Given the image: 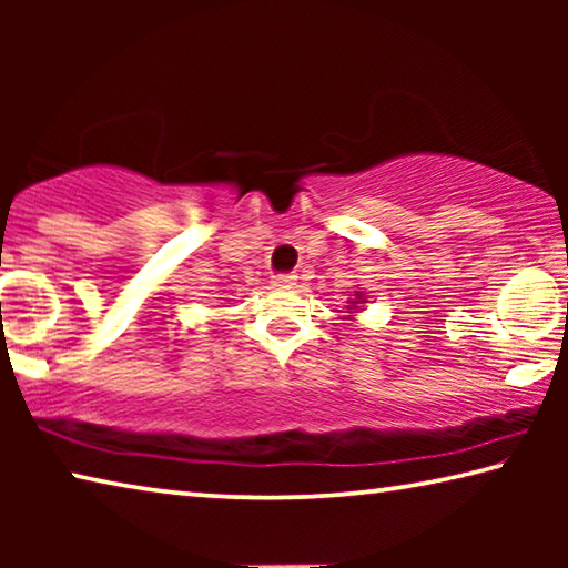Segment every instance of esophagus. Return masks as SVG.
<instances>
[{
  "instance_id": "obj_1",
  "label": "esophagus",
  "mask_w": 568,
  "mask_h": 568,
  "mask_svg": "<svg viewBox=\"0 0 568 568\" xmlns=\"http://www.w3.org/2000/svg\"><path fill=\"white\" fill-rule=\"evenodd\" d=\"M295 281H297V275H293V273H281V275L273 277V287H293Z\"/></svg>"
}]
</instances>
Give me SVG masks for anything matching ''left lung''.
Masks as SVG:
<instances>
[{
    "instance_id": "left-lung-1",
    "label": "left lung",
    "mask_w": 568,
    "mask_h": 568,
    "mask_svg": "<svg viewBox=\"0 0 568 568\" xmlns=\"http://www.w3.org/2000/svg\"><path fill=\"white\" fill-rule=\"evenodd\" d=\"M351 303H353V305H351V311H353V307H358L361 303H365V297H363L361 293H355V301H351Z\"/></svg>"
}]
</instances>
